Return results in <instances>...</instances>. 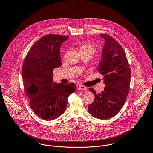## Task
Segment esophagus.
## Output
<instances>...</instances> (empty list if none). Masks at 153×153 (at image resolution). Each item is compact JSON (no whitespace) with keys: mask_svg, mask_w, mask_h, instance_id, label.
Wrapping results in <instances>:
<instances>
[{"mask_svg":"<svg viewBox=\"0 0 153 153\" xmlns=\"http://www.w3.org/2000/svg\"><path fill=\"white\" fill-rule=\"evenodd\" d=\"M77 90H87V88L83 85H79L77 86Z\"/></svg>","mask_w":153,"mask_h":153,"instance_id":"esophagus-1","label":"esophagus"}]
</instances>
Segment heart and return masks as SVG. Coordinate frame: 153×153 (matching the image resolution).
Wrapping results in <instances>:
<instances>
[{
	"label": "heart",
	"instance_id": "heart-1",
	"mask_svg": "<svg viewBox=\"0 0 153 153\" xmlns=\"http://www.w3.org/2000/svg\"><path fill=\"white\" fill-rule=\"evenodd\" d=\"M80 51H91L93 53H94L95 51V48L94 47L91 45V43H88V42H84L82 43V44L80 45Z\"/></svg>",
	"mask_w": 153,
	"mask_h": 153
}]
</instances>
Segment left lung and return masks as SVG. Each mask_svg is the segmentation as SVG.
Wrapping results in <instances>:
<instances>
[{"label":"left lung","instance_id":"1","mask_svg":"<svg viewBox=\"0 0 153 153\" xmlns=\"http://www.w3.org/2000/svg\"><path fill=\"white\" fill-rule=\"evenodd\" d=\"M100 36L105 43L97 70L103 75L105 86L98 94L94 88H89L95 99L88 110L95 118L106 120L116 115L123 107L129 93L131 73L125 53L119 43L108 34Z\"/></svg>","mask_w":153,"mask_h":153}]
</instances>
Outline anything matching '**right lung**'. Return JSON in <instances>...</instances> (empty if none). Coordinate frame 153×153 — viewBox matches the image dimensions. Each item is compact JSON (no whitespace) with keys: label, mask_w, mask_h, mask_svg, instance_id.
<instances>
[{"label":"right lung","mask_w":153,"mask_h":153,"mask_svg":"<svg viewBox=\"0 0 153 153\" xmlns=\"http://www.w3.org/2000/svg\"><path fill=\"white\" fill-rule=\"evenodd\" d=\"M68 36L48 34L39 39L27 53L22 65V77L29 104L39 117L54 120L66 110L68 96L76 91L74 83H56L53 71L62 65L61 45Z\"/></svg>","instance_id":"right-lung-1"}]
</instances>
